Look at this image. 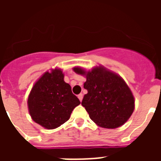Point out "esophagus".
Segmentation results:
<instances>
[{
	"mask_svg": "<svg viewBox=\"0 0 161 161\" xmlns=\"http://www.w3.org/2000/svg\"><path fill=\"white\" fill-rule=\"evenodd\" d=\"M78 98H79V100L81 102L82 99H83V94H82V93H80V94L78 95Z\"/></svg>",
	"mask_w": 161,
	"mask_h": 161,
	"instance_id": "obj_1",
	"label": "esophagus"
}]
</instances>
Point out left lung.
I'll return each instance as SVG.
<instances>
[{
	"mask_svg": "<svg viewBox=\"0 0 161 161\" xmlns=\"http://www.w3.org/2000/svg\"><path fill=\"white\" fill-rule=\"evenodd\" d=\"M73 71L86 77L84 88L88 93L84 96L81 105L97 126L117 128L130 119L135 109V99L120 76L102 66L89 72L75 67Z\"/></svg>",
	"mask_w": 161,
	"mask_h": 161,
	"instance_id": "obj_1",
	"label": "left lung"
}]
</instances>
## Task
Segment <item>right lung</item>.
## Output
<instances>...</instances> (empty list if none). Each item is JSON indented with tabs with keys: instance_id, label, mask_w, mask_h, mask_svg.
<instances>
[{
	"instance_id": "right-lung-1",
	"label": "right lung",
	"mask_w": 161,
	"mask_h": 161,
	"mask_svg": "<svg viewBox=\"0 0 161 161\" xmlns=\"http://www.w3.org/2000/svg\"><path fill=\"white\" fill-rule=\"evenodd\" d=\"M61 69L47 72L35 82L28 97L29 113L35 123L44 128L55 129L67 122L80 102L64 80Z\"/></svg>"
}]
</instances>
